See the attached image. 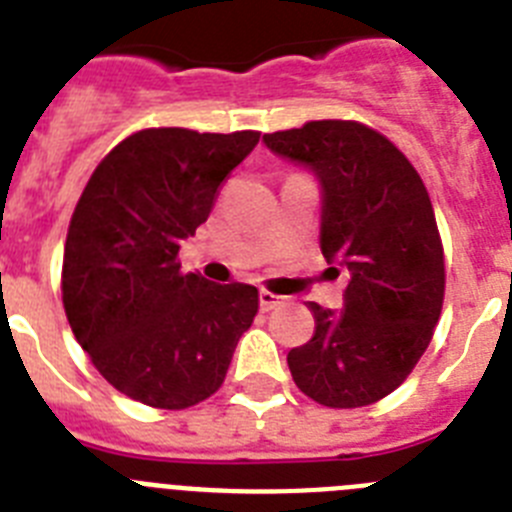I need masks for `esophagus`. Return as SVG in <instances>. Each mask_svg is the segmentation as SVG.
I'll use <instances>...</instances> for the list:
<instances>
[{"mask_svg": "<svg viewBox=\"0 0 512 512\" xmlns=\"http://www.w3.org/2000/svg\"><path fill=\"white\" fill-rule=\"evenodd\" d=\"M282 302H284V297L274 295V292H269V289H261V292H259V305H261V310H264V312L274 310V307H279Z\"/></svg>", "mask_w": 512, "mask_h": 512, "instance_id": "1", "label": "esophagus"}]
</instances>
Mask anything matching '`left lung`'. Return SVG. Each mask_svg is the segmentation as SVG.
Instances as JSON below:
<instances>
[{
    "label": "left lung",
    "instance_id": "obj_1",
    "mask_svg": "<svg viewBox=\"0 0 512 512\" xmlns=\"http://www.w3.org/2000/svg\"><path fill=\"white\" fill-rule=\"evenodd\" d=\"M264 143L315 174L320 251L346 274L343 310L307 305L315 333L289 351V372L325 408L372 405L408 379L441 318L446 271L431 197L400 148L361 122L312 120Z\"/></svg>",
    "mask_w": 512,
    "mask_h": 512
}]
</instances>
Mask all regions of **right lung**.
<instances>
[{"mask_svg":"<svg viewBox=\"0 0 512 512\" xmlns=\"http://www.w3.org/2000/svg\"><path fill=\"white\" fill-rule=\"evenodd\" d=\"M256 143V130H140L102 158L76 202L63 307L97 372L130 400L184 410L215 395L259 312L256 287L212 284L176 261Z\"/></svg>","mask_w":512,"mask_h":512,"instance_id":"1","label":"right lung"}]
</instances>
